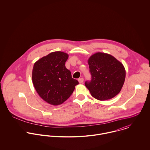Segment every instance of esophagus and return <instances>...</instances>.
Returning <instances> with one entry per match:
<instances>
[{
  "instance_id": "1",
  "label": "esophagus",
  "mask_w": 150,
  "mask_h": 150,
  "mask_svg": "<svg viewBox=\"0 0 150 150\" xmlns=\"http://www.w3.org/2000/svg\"><path fill=\"white\" fill-rule=\"evenodd\" d=\"M78 80H79V82L80 83H83V81H84V79L81 78V79H79Z\"/></svg>"
}]
</instances>
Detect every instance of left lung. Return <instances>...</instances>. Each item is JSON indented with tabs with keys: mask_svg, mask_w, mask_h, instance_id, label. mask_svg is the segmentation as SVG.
Masks as SVG:
<instances>
[{
	"mask_svg": "<svg viewBox=\"0 0 150 150\" xmlns=\"http://www.w3.org/2000/svg\"><path fill=\"white\" fill-rule=\"evenodd\" d=\"M91 80L85 85L91 95L99 100L110 99L121 91L125 80L126 71L122 64L113 56L97 52L89 58Z\"/></svg>",
	"mask_w": 150,
	"mask_h": 150,
	"instance_id": "8db88e82",
	"label": "left lung"
}]
</instances>
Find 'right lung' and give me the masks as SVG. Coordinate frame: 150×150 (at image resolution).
I'll list each match as a JSON object with an SVG mask.
<instances>
[{
    "mask_svg": "<svg viewBox=\"0 0 150 150\" xmlns=\"http://www.w3.org/2000/svg\"><path fill=\"white\" fill-rule=\"evenodd\" d=\"M69 55L61 51L53 52L36 62L32 70L34 87L44 101L57 106L66 101L79 81L71 77L65 67Z\"/></svg>",
    "mask_w": 150,
    "mask_h": 150,
    "instance_id": "right-lung-1",
    "label": "right lung"
}]
</instances>
